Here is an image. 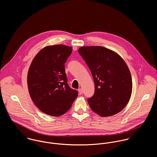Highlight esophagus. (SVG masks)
Returning a JSON list of instances; mask_svg holds the SVG:
<instances>
[{
	"instance_id": "34e87169",
	"label": "esophagus",
	"mask_w": 157,
	"mask_h": 157,
	"mask_svg": "<svg viewBox=\"0 0 157 157\" xmlns=\"http://www.w3.org/2000/svg\"><path fill=\"white\" fill-rule=\"evenodd\" d=\"M78 92H79V94H82L83 93V90H82V88L78 89Z\"/></svg>"
}]
</instances>
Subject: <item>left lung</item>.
Masks as SVG:
<instances>
[{
  "label": "left lung",
  "mask_w": 157,
  "mask_h": 157,
  "mask_svg": "<svg viewBox=\"0 0 157 157\" xmlns=\"http://www.w3.org/2000/svg\"><path fill=\"white\" fill-rule=\"evenodd\" d=\"M78 52L91 72L94 95L88 99L91 109L102 117L121 112L129 102L132 90L129 69L117 53L102 46H82Z\"/></svg>",
  "instance_id": "1"
}]
</instances>
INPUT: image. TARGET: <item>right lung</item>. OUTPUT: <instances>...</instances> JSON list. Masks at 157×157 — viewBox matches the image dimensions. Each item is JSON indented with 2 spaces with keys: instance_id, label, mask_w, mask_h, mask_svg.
<instances>
[{
  "instance_id": "1",
  "label": "right lung",
  "mask_w": 157,
  "mask_h": 157,
  "mask_svg": "<svg viewBox=\"0 0 157 157\" xmlns=\"http://www.w3.org/2000/svg\"><path fill=\"white\" fill-rule=\"evenodd\" d=\"M72 52L70 46H46L34 58L28 70L27 83L31 98L38 108L55 117L66 113L78 95L70 88L65 63Z\"/></svg>"
}]
</instances>
